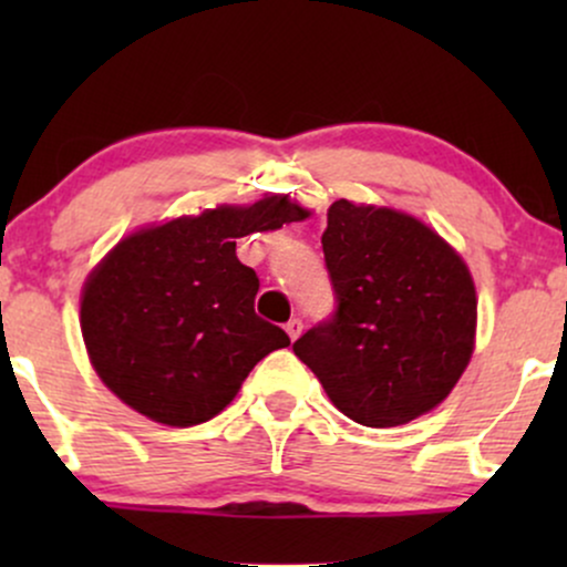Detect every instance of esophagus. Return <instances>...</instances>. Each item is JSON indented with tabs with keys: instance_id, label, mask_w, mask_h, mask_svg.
<instances>
[{
	"instance_id": "obj_1",
	"label": "esophagus",
	"mask_w": 567,
	"mask_h": 567,
	"mask_svg": "<svg viewBox=\"0 0 567 567\" xmlns=\"http://www.w3.org/2000/svg\"><path fill=\"white\" fill-rule=\"evenodd\" d=\"M285 330H288L290 341H296V338L303 333V322H301V320H290L288 324H285Z\"/></svg>"
}]
</instances>
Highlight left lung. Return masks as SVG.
I'll return each mask as SVG.
<instances>
[{"instance_id": "1", "label": "left lung", "mask_w": 567, "mask_h": 567, "mask_svg": "<svg viewBox=\"0 0 567 567\" xmlns=\"http://www.w3.org/2000/svg\"><path fill=\"white\" fill-rule=\"evenodd\" d=\"M330 320L292 343L330 402L362 426L437 408L472 360L477 296L464 258L419 218L338 199L322 234Z\"/></svg>"}]
</instances>
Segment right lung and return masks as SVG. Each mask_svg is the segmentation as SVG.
Masks as SVG:
<instances>
[{
    "mask_svg": "<svg viewBox=\"0 0 567 567\" xmlns=\"http://www.w3.org/2000/svg\"><path fill=\"white\" fill-rule=\"evenodd\" d=\"M306 216L275 194L122 239L82 290V338L101 381L159 424L218 415L266 354L290 347L288 333L252 309L258 277L237 258V239Z\"/></svg>",
    "mask_w": 567,
    "mask_h": 567,
    "instance_id": "obj_1",
    "label": "right lung"
}]
</instances>
